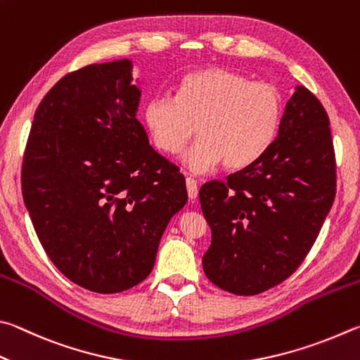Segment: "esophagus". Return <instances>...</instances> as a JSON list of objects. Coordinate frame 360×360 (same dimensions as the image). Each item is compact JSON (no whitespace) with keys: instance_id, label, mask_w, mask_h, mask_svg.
Here are the masks:
<instances>
[{"instance_id":"esophagus-1","label":"esophagus","mask_w":360,"mask_h":360,"mask_svg":"<svg viewBox=\"0 0 360 360\" xmlns=\"http://www.w3.org/2000/svg\"><path fill=\"white\" fill-rule=\"evenodd\" d=\"M186 191H188V198H190L191 200L198 198V194H199L198 184H196V180L191 179V176H188L186 179Z\"/></svg>"}]
</instances>
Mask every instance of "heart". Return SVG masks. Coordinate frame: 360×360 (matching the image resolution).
<instances>
[{
    "label": "heart",
    "instance_id": "b5f03b06",
    "mask_svg": "<svg viewBox=\"0 0 360 360\" xmlns=\"http://www.w3.org/2000/svg\"><path fill=\"white\" fill-rule=\"evenodd\" d=\"M281 117L278 88L224 68L185 75L176 98L156 96L145 109L155 143L169 155L180 153L199 128L202 139L185 156L196 174L223 161L229 169L259 161L275 142Z\"/></svg>",
    "mask_w": 360,
    "mask_h": 360
}]
</instances>
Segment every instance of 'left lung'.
<instances>
[{
  "mask_svg": "<svg viewBox=\"0 0 360 360\" xmlns=\"http://www.w3.org/2000/svg\"><path fill=\"white\" fill-rule=\"evenodd\" d=\"M335 166L327 112L310 90L297 86L266 155L200 188L212 229L202 257L207 278L236 295L261 294L289 278L335 199Z\"/></svg>",
  "mask_w": 360,
  "mask_h": 360,
  "instance_id": "obj_1",
  "label": "left lung"
}]
</instances>
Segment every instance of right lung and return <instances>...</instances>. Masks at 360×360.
<instances>
[{"instance_id":"obj_1","label":"right lung","mask_w":360,"mask_h":360,"mask_svg":"<svg viewBox=\"0 0 360 360\" xmlns=\"http://www.w3.org/2000/svg\"><path fill=\"white\" fill-rule=\"evenodd\" d=\"M129 60L61 77L37 105L22 194L44 251L75 285L115 294L139 285L188 193L180 169L136 118Z\"/></svg>"}]
</instances>
